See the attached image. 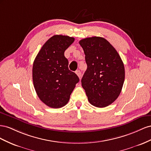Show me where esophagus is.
<instances>
[{
	"instance_id": "34e87169",
	"label": "esophagus",
	"mask_w": 151,
	"mask_h": 151,
	"mask_svg": "<svg viewBox=\"0 0 151 151\" xmlns=\"http://www.w3.org/2000/svg\"><path fill=\"white\" fill-rule=\"evenodd\" d=\"M76 74L78 75V76L79 77V78H81V71H80V70H77V71H76Z\"/></svg>"
}]
</instances>
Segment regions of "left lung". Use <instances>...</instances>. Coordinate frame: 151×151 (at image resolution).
<instances>
[{
    "instance_id": "left-lung-1",
    "label": "left lung",
    "mask_w": 151,
    "mask_h": 151,
    "mask_svg": "<svg viewBox=\"0 0 151 151\" xmlns=\"http://www.w3.org/2000/svg\"><path fill=\"white\" fill-rule=\"evenodd\" d=\"M79 44L85 55L87 69L81 79L92 105L105 107L118 97L124 80V67L119 54L105 38L92 37Z\"/></svg>"
}]
</instances>
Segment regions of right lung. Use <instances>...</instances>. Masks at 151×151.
Returning <instances> with one entry per match:
<instances>
[{"label":"right lung","instance_id":"right-lung-1","mask_svg":"<svg viewBox=\"0 0 151 151\" xmlns=\"http://www.w3.org/2000/svg\"><path fill=\"white\" fill-rule=\"evenodd\" d=\"M75 38L54 35L42 46L33 62V85L40 99L52 108H60L68 102L79 81L74 72L69 70L64 51Z\"/></svg>","mask_w":151,"mask_h":151}]
</instances>
